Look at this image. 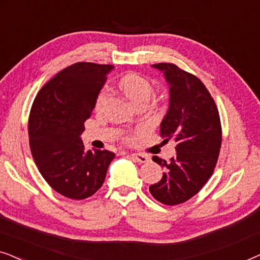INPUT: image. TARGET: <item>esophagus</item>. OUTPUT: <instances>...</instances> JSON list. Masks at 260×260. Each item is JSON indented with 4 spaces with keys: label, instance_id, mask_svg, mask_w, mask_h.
<instances>
[{
    "label": "esophagus",
    "instance_id": "esophagus-1",
    "mask_svg": "<svg viewBox=\"0 0 260 260\" xmlns=\"http://www.w3.org/2000/svg\"><path fill=\"white\" fill-rule=\"evenodd\" d=\"M131 156L136 159L137 162L140 163H147L149 162V157L147 155H143V154H131Z\"/></svg>",
    "mask_w": 260,
    "mask_h": 260
}]
</instances>
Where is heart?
<instances>
[{
    "label": "heart",
    "mask_w": 260,
    "mask_h": 260,
    "mask_svg": "<svg viewBox=\"0 0 260 260\" xmlns=\"http://www.w3.org/2000/svg\"><path fill=\"white\" fill-rule=\"evenodd\" d=\"M118 87L122 93L133 103V104H138L140 102L149 101L151 97L154 88L150 81L145 78L138 76L136 73H127L119 80ZM108 91H102L98 94L97 101H95V108L101 109L103 105L108 101Z\"/></svg>",
    "instance_id": "1"
}]
</instances>
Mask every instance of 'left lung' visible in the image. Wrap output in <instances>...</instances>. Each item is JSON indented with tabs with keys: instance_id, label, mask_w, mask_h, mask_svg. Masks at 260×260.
<instances>
[{
	"instance_id": "1",
	"label": "left lung",
	"mask_w": 260,
	"mask_h": 260,
	"mask_svg": "<svg viewBox=\"0 0 260 260\" xmlns=\"http://www.w3.org/2000/svg\"><path fill=\"white\" fill-rule=\"evenodd\" d=\"M169 88V104L159 135L175 141L176 155L170 161L154 156L165 169L159 182L149 190L161 204L174 206L193 198L211 177L221 147L218 109L202 81L174 63H155Z\"/></svg>"
}]
</instances>
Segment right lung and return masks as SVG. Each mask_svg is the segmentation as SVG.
Masks as SVG:
<instances>
[{"mask_svg": "<svg viewBox=\"0 0 260 260\" xmlns=\"http://www.w3.org/2000/svg\"><path fill=\"white\" fill-rule=\"evenodd\" d=\"M112 65L73 63L46 83L31 105L28 134L39 172L63 197L83 200L104 183L115 154L85 149L80 135Z\"/></svg>", "mask_w": 260, "mask_h": 260, "instance_id": "right-lung-1", "label": "right lung"}]
</instances>
